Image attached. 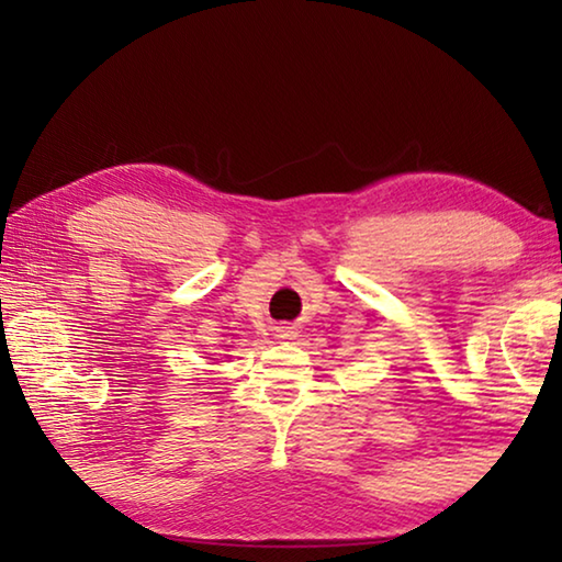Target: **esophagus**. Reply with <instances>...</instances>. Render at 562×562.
Returning <instances> with one entry per match:
<instances>
[{"label": "esophagus", "mask_w": 562, "mask_h": 562, "mask_svg": "<svg viewBox=\"0 0 562 562\" xmlns=\"http://www.w3.org/2000/svg\"><path fill=\"white\" fill-rule=\"evenodd\" d=\"M278 331H280V335H278L280 339H292L294 337V327H280Z\"/></svg>", "instance_id": "34e87169"}]
</instances>
